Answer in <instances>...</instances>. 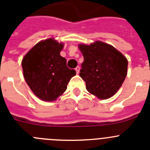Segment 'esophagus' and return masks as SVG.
Listing matches in <instances>:
<instances>
[{
    "mask_svg": "<svg viewBox=\"0 0 150 150\" xmlns=\"http://www.w3.org/2000/svg\"><path fill=\"white\" fill-rule=\"evenodd\" d=\"M79 70H80V68H79V66H77L76 68H75V71H76V74H79Z\"/></svg>",
    "mask_w": 150,
    "mask_h": 150,
    "instance_id": "obj_1",
    "label": "esophagus"
}]
</instances>
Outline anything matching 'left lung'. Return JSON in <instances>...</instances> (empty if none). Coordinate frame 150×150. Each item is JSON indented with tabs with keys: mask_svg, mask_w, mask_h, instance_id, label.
<instances>
[{
	"mask_svg": "<svg viewBox=\"0 0 150 150\" xmlns=\"http://www.w3.org/2000/svg\"><path fill=\"white\" fill-rule=\"evenodd\" d=\"M84 62L79 76L86 89L99 99L112 97L121 87L127 74L128 61L114 47L102 42L79 45Z\"/></svg>",
	"mask_w": 150,
	"mask_h": 150,
	"instance_id": "obj_1",
	"label": "left lung"
}]
</instances>
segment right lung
<instances>
[{"label": "right lung", "instance_id": "add662e5", "mask_svg": "<svg viewBox=\"0 0 150 150\" xmlns=\"http://www.w3.org/2000/svg\"><path fill=\"white\" fill-rule=\"evenodd\" d=\"M63 44L53 38L37 43L26 54L21 65L26 82L41 100L53 101L64 93L75 70L60 56Z\"/></svg>", "mask_w": 150, "mask_h": 150}]
</instances>
